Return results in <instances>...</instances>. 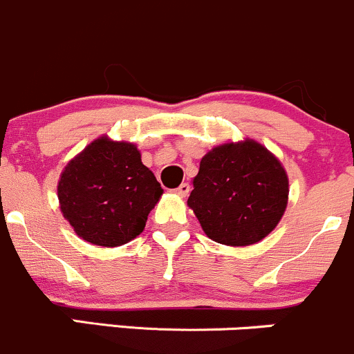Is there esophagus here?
<instances>
[{
  "label": "esophagus",
  "mask_w": 354,
  "mask_h": 354,
  "mask_svg": "<svg viewBox=\"0 0 354 354\" xmlns=\"http://www.w3.org/2000/svg\"><path fill=\"white\" fill-rule=\"evenodd\" d=\"M176 192L178 194V196H182V197L189 196V192H190V185H189V184H180V185H178V187L176 189Z\"/></svg>",
  "instance_id": "34e87169"
}]
</instances>
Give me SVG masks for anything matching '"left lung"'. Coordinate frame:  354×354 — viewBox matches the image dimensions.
Returning <instances> with one entry per match:
<instances>
[{
  "mask_svg": "<svg viewBox=\"0 0 354 354\" xmlns=\"http://www.w3.org/2000/svg\"><path fill=\"white\" fill-rule=\"evenodd\" d=\"M288 196V174L281 162L245 138L214 147L202 157L187 204L207 237L239 248L272 232Z\"/></svg>",
  "mask_w": 354,
  "mask_h": 354,
  "instance_id": "left-lung-1",
  "label": "left lung"
}]
</instances>
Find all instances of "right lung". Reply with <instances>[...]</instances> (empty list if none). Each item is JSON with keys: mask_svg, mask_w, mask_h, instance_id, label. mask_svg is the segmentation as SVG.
Listing matches in <instances>:
<instances>
[{"mask_svg": "<svg viewBox=\"0 0 354 354\" xmlns=\"http://www.w3.org/2000/svg\"><path fill=\"white\" fill-rule=\"evenodd\" d=\"M162 192L137 147L106 135L70 160L58 182L63 217L78 237L103 248L135 239Z\"/></svg>", "mask_w": 354, "mask_h": 354, "instance_id": "obj_1", "label": "right lung"}]
</instances>
